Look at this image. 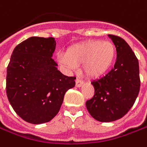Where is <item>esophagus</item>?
<instances>
[{
	"label": "esophagus",
	"instance_id": "1",
	"mask_svg": "<svg viewBox=\"0 0 147 147\" xmlns=\"http://www.w3.org/2000/svg\"><path fill=\"white\" fill-rule=\"evenodd\" d=\"M83 84H84V82H83L82 80L78 79V78H77V79L75 80V85H76V87H78V88H80V87L83 85Z\"/></svg>",
	"mask_w": 147,
	"mask_h": 147
}]
</instances>
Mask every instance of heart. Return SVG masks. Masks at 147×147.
I'll return each instance as SVG.
<instances>
[{
	"instance_id": "b5f03b06",
	"label": "heart",
	"mask_w": 147,
	"mask_h": 147,
	"mask_svg": "<svg viewBox=\"0 0 147 147\" xmlns=\"http://www.w3.org/2000/svg\"><path fill=\"white\" fill-rule=\"evenodd\" d=\"M116 54V47L112 42L90 40L70 46L65 55H59L57 59L59 63L70 69L84 64L85 74L95 78L111 68Z\"/></svg>"
}]
</instances>
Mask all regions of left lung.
Here are the masks:
<instances>
[{
	"label": "left lung",
	"mask_w": 147,
	"mask_h": 147,
	"mask_svg": "<svg viewBox=\"0 0 147 147\" xmlns=\"http://www.w3.org/2000/svg\"><path fill=\"white\" fill-rule=\"evenodd\" d=\"M117 49L114 68L104 77L93 80L94 96L86 102L88 113L102 122L118 120L128 113L140 91L138 59L121 37L108 34Z\"/></svg>",
	"instance_id": "obj_1"
}]
</instances>
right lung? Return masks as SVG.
I'll use <instances>...</instances> for the list:
<instances>
[{"instance_id":"right-lung-1","label":"right lung","mask_w":147,"mask_h":147,"mask_svg":"<svg viewBox=\"0 0 147 147\" xmlns=\"http://www.w3.org/2000/svg\"><path fill=\"white\" fill-rule=\"evenodd\" d=\"M55 38L30 37L14 49L7 67L6 94L24 121L41 124L59 113L65 92L75 77L63 75L52 59Z\"/></svg>"}]
</instances>
